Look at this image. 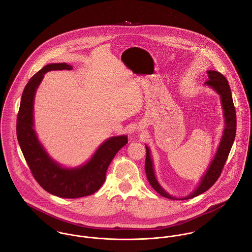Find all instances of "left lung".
<instances>
[{
	"label": "left lung",
	"instance_id": "obj_1",
	"mask_svg": "<svg viewBox=\"0 0 252 252\" xmlns=\"http://www.w3.org/2000/svg\"><path fill=\"white\" fill-rule=\"evenodd\" d=\"M207 73L209 74V80L206 81L205 84L211 86L214 90L220 95L221 103L223 107V113L225 117V128L223 132V136L221 139L220 144L218 146L217 152H216L215 159L213 160L211 166L209 167L206 175L204 176L203 180L200 182L198 188L188 195L187 197L181 198V200H187L194 198L207 190H209L215 183L216 180L221 175V172L224 168V165L226 163V160L228 158V155L230 153V150L232 148V145L234 143L235 137H236V130H237V117H236V109L234 107L231 89L229 86V83L226 79V77L216 71H208ZM146 157H145V174L146 178L149 181L152 188L159 193L161 196L172 199V200H178V198L172 197L169 195L158 183V181L155 178L154 170H153V163L150 158V152L149 148L146 146Z\"/></svg>",
	"mask_w": 252,
	"mask_h": 252
}]
</instances>
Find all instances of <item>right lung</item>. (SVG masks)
<instances>
[{"instance_id": "right-lung-1", "label": "right lung", "mask_w": 252, "mask_h": 252, "mask_svg": "<svg viewBox=\"0 0 252 252\" xmlns=\"http://www.w3.org/2000/svg\"><path fill=\"white\" fill-rule=\"evenodd\" d=\"M72 69L66 63H56L46 65L35 73L24 88L16 122L18 143L36 182L48 193L67 199L88 196L98 191L106 180L110 162L119 149L128 143L127 136L109 138L85 165L74 169L62 168L48 156L33 128L36 88L45 72Z\"/></svg>"}]
</instances>
